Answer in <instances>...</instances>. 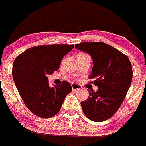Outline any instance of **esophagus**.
<instances>
[{
	"label": "esophagus",
	"instance_id": "1",
	"mask_svg": "<svg viewBox=\"0 0 146 146\" xmlns=\"http://www.w3.org/2000/svg\"><path fill=\"white\" fill-rule=\"evenodd\" d=\"M71 86H72V91H78V90L82 88V86L77 84L72 83Z\"/></svg>",
	"mask_w": 146,
	"mask_h": 146
}]
</instances>
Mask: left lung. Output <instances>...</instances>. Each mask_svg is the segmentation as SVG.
<instances>
[{
  "instance_id": "1",
  "label": "left lung",
  "mask_w": 146,
  "mask_h": 146,
  "mask_svg": "<svg viewBox=\"0 0 146 146\" xmlns=\"http://www.w3.org/2000/svg\"><path fill=\"white\" fill-rule=\"evenodd\" d=\"M79 50L87 52L93 59L89 79L98 87L96 92L81 102L84 115L96 122L112 117L124 101L133 76L128 57L117 49L102 42H84L75 45Z\"/></svg>"
}]
</instances>
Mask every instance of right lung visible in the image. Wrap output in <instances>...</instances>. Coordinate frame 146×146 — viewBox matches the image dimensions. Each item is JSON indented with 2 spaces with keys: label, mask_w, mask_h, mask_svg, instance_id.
Segmentation results:
<instances>
[{
  "label": "right lung",
  "mask_w": 146,
  "mask_h": 146,
  "mask_svg": "<svg viewBox=\"0 0 146 146\" xmlns=\"http://www.w3.org/2000/svg\"><path fill=\"white\" fill-rule=\"evenodd\" d=\"M74 45H43L26 50L16 58L13 77L25 106L41 118H50L60 110L66 96L72 92L71 84L49 86L47 76L59 69L61 60Z\"/></svg>",
  "instance_id": "obj_1"
}]
</instances>
